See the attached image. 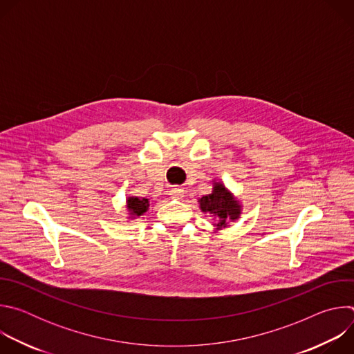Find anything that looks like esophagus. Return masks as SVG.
I'll return each mask as SVG.
<instances>
[{"instance_id": "34e87169", "label": "esophagus", "mask_w": 354, "mask_h": 354, "mask_svg": "<svg viewBox=\"0 0 354 354\" xmlns=\"http://www.w3.org/2000/svg\"><path fill=\"white\" fill-rule=\"evenodd\" d=\"M183 194H185V192H183V189L179 187V186H175V187L171 189V196H172L174 198H182Z\"/></svg>"}]
</instances>
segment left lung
Wrapping results in <instances>:
<instances>
[{"label":"left lung","instance_id":"8db88e82","mask_svg":"<svg viewBox=\"0 0 354 354\" xmlns=\"http://www.w3.org/2000/svg\"><path fill=\"white\" fill-rule=\"evenodd\" d=\"M200 210L210 214L214 220V232L230 227V223L241 218L242 205L241 200L223 183L213 180V190L197 200Z\"/></svg>","mask_w":354,"mask_h":354}]
</instances>
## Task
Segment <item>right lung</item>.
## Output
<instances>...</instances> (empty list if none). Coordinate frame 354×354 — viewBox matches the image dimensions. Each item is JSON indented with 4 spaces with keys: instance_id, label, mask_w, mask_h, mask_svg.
<instances>
[{
    "instance_id": "add662e5",
    "label": "right lung",
    "mask_w": 354,
    "mask_h": 354,
    "mask_svg": "<svg viewBox=\"0 0 354 354\" xmlns=\"http://www.w3.org/2000/svg\"><path fill=\"white\" fill-rule=\"evenodd\" d=\"M149 207V201L145 197H137V196H129L126 198V209L129 214V220H134L144 213L148 212Z\"/></svg>"
}]
</instances>
